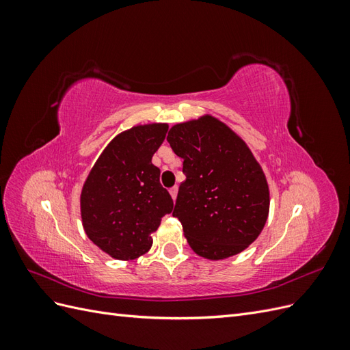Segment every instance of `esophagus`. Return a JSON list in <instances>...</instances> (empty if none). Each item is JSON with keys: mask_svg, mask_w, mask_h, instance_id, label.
Here are the masks:
<instances>
[{"mask_svg": "<svg viewBox=\"0 0 350 350\" xmlns=\"http://www.w3.org/2000/svg\"><path fill=\"white\" fill-rule=\"evenodd\" d=\"M169 194H171V197L175 200L176 194H178V187H172L171 189H169Z\"/></svg>", "mask_w": 350, "mask_h": 350, "instance_id": "1", "label": "esophagus"}]
</instances>
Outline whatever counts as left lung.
<instances>
[{"instance_id": "8db88e82", "label": "left lung", "mask_w": 350, "mask_h": 350, "mask_svg": "<svg viewBox=\"0 0 350 350\" xmlns=\"http://www.w3.org/2000/svg\"><path fill=\"white\" fill-rule=\"evenodd\" d=\"M167 143L184 159L174 217L189 247L208 260L237 256L256 241L270 193L260 163L239 135L210 115L174 125Z\"/></svg>"}]
</instances>
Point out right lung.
Listing matches in <instances>:
<instances>
[{
    "mask_svg": "<svg viewBox=\"0 0 350 350\" xmlns=\"http://www.w3.org/2000/svg\"><path fill=\"white\" fill-rule=\"evenodd\" d=\"M167 124L137 125L118 134L92 167L80 196L89 239L116 260H134L150 250L152 234L174 208L152 157Z\"/></svg>",
    "mask_w": 350,
    "mask_h": 350,
    "instance_id": "right-lung-1",
    "label": "right lung"
}]
</instances>
